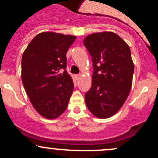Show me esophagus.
<instances>
[{
    "instance_id": "34e87169",
    "label": "esophagus",
    "mask_w": 158,
    "mask_h": 158,
    "mask_svg": "<svg viewBox=\"0 0 158 158\" xmlns=\"http://www.w3.org/2000/svg\"><path fill=\"white\" fill-rule=\"evenodd\" d=\"M75 78L77 80H79V79L81 78V75L80 74H77V75H75Z\"/></svg>"
}]
</instances>
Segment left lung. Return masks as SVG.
Here are the masks:
<instances>
[{
    "label": "left lung",
    "instance_id": "obj_1",
    "mask_svg": "<svg viewBox=\"0 0 158 158\" xmlns=\"http://www.w3.org/2000/svg\"><path fill=\"white\" fill-rule=\"evenodd\" d=\"M93 61L92 85L85 103L95 117L106 119L123 106L132 85L135 67L129 46L117 34L102 32L84 39Z\"/></svg>",
    "mask_w": 158,
    "mask_h": 158
}]
</instances>
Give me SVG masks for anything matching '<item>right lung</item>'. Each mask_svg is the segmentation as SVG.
I'll return each instance as SVG.
<instances>
[{
  "label": "right lung",
  "instance_id": "right-lung-1",
  "mask_svg": "<svg viewBox=\"0 0 158 158\" xmlns=\"http://www.w3.org/2000/svg\"><path fill=\"white\" fill-rule=\"evenodd\" d=\"M76 39L43 32L30 41L23 53V87L32 106L46 119H56L64 113L73 93V79L66 70V53Z\"/></svg>",
  "mask_w": 158,
  "mask_h": 158
}]
</instances>
